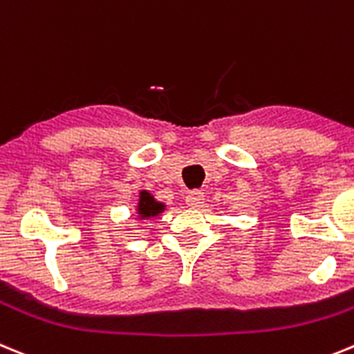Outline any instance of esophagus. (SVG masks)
Wrapping results in <instances>:
<instances>
[{
	"label": "esophagus",
	"instance_id": "obj_1",
	"mask_svg": "<svg viewBox=\"0 0 354 354\" xmlns=\"http://www.w3.org/2000/svg\"><path fill=\"white\" fill-rule=\"evenodd\" d=\"M185 203H187L189 208H199V206L205 203V194L201 192V190H192V192H189Z\"/></svg>",
	"mask_w": 354,
	"mask_h": 354
}]
</instances>
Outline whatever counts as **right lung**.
I'll return each instance as SVG.
<instances>
[{
    "label": "right lung",
    "instance_id": "1",
    "mask_svg": "<svg viewBox=\"0 0 354 354\" xmlns=\"http://www.w3.org/2000/svg\"><path fill=\"white\" fill-rule=\"evenodd\" d=\"M165 212V205L160 201L155 199V196L148 190H141L138 196V205H136V213H138L139 221H148V218H155Z\"/></svg>",
    "mask_w": 354,
    "mask_h": 354
}]
</instances>
